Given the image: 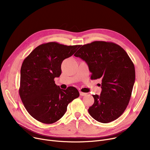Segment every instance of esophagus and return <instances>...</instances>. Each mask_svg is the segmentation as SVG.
Wrapping results in <instances>:
<instances>
[{
	"mask_svg": "<svg viewBox=\"0 0 150 150\" xmlns=\"http://www.w3.org/2000/svg\"><path fill=\"white\" fill-rule=\"evenodd\" d=\"M80 96H86V94H87V93H84V92H80Z\"/></svg>",
	"mask_w": 150,
	"mask_h": 150,
	"instance_id": "obj_1",
	"label": "esophagus"
}]
</instances>
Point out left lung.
<instances>
[{"label":"left lung","mask_w":150,"mask_h":150,"mask_svg":"<svg viewBox=\"0 0 150 150\" xmlns=\"http://www.w3.org/2000/svg\"><path fill=\"white\" fill-rule=\"evenodd\" d=\"M85 61L92 80H101L100 96L93 95L88 112L96 120L107 123L127 108L135 82V68L127 53L113 42L94 41L81 45L74 54Z\"/></svg>","instance_id":"obj_1"}]
</instances>
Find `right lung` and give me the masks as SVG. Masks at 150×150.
Instances as JSON below:
<instances>
[{"mask_svg":"<svg viewBox=\"0 0 150 150\" xmlns=\"http://www.w3.org/2000/svg\"><path fill=\"white\" fill-rule=\"evenodd\" d=\"M80 47L55 42L42 44L23 60L19 96L28 112L38 121L46 124L57 122L66 113L69 103L79 97L75 88L62 89L54 83V78L60 76L63 60Z\"/></svg>","mask_w":150,"mask_h":150,"instance_id":"obj_1","label":"right lung"}]
</instances>
